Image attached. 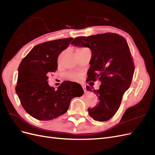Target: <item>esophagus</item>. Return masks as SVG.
Returning <instances> with one entry per match:
<instances>
[{
    "label": "esophagus",
    "mask_w": 155,
    "mask_h": 155,
    "mask_svg": "<svg viewBox=\"0 0 155 155\" xmlns=\"http://www.w3.org/2000/svg\"><path fill=\"white\" fill-rule=\"evenodd\" d=\"M81 86H82V88H83V91H84V92H86V91H87V89H86V87H85V85H82Z\"/></svg>",
    "instance_id": "esophagus-1"
}]
</instances>
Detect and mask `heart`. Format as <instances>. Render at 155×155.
Masks as SVG:
<instances>
[{
	"instance_id": "1",
	"label": "heart",
	"mask_w": 155,
	"mask_h": 155,
	"mask_svg": "<svg viewBox=\"0 0 155 155\" xmlns=\"http://www.w3.org/2000/svg\"><path fill=\"white\" fill-rule=\"evenodd\" d=\"M79 74H70L69 75V77L70 78H72V79H75V78H79Z\"/></svg>"
}]
</instances>
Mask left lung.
<instances>
[{
	"label": "left lung",
	"mask_w": 155,
	"mask_h": 155,
	"mask_svg": "<svg viewBox=\"0 0 155 155\" xmlns=\"http://www.w3.org/2000/svg\"><path fill=\"white\" fill-rule=\"evenodd\" d=\"M71 44L91 49L92 57L88 81L97 79L101 83L98 90H94L93 87H86L87 91H91L92 88L100 100L96 107L88 108L89 115L96 121L110 120L120 108L134 72L127 43L118 34L105 33L78 37Z\"/></svg>",
	"instance_id": "left-lung-1"
}]
</instances>
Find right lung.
<instances>
[{"instance_id":"add662e5","label":"right lung","mask_w":155,"mask_h":155,"mask_svg":"<svg viewBox=\"0 0 155 155\" xmlns=\"http://www.w3.org/2000/svg\"><path fill=\"white\" fill-rule=\"evenodd\" d=\"M73 38L59 39L37 45L18 68L15 91L25 110L39 120H51L64 114L72 98L83 90L75 82H63L58 89L48 85V75L58 68V58Z\"/></svg>"}]
</instances>
